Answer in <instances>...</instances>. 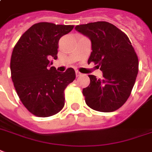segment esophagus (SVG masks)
Instances as JSON below:
<instances>
[{
	"label": "esophagus",
	"instance_id": "34e87169",
	"mask_svg": "<svg viewBox=\"0 0 152 152\" xmlns=\"http://www.w3.org/2000/svg\"><path fill=\"white\" fill-rule=\"evenodd\" d=\"M75 73H76V76H77V77H79V76H81V75H82V74H81L80 72L77 71V70H76V71H75Z\"/></svg>",
	"mask_w": 152,
	"mask_h": 152
}]
</instances>
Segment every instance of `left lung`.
<instances>
[{"label": "left lung", "instance_id": "1", "mask_svg": "<svg viewBox=\"0 0 152 152\" xmlns=\"http://www.w3.org/2000/svg\"><path fill=\"white\" fill-rule=\"evenodd\" d=\"M75 30L91 42L88 63L94 61L102 78L88 75L90 85L83 90L86 105L101 112L118 110L126 102L135 83L139 61L128 37L107 21L76 26Z\"/></svg>", "mask_w": 152, "mask_h": 152}]
</instances>
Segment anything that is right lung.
<instances>
[{
	"label": "right lung",
	"instance_id": "obj_1",
	"mask_svg": "<svg viewBox=\"0 0 152 152\" xmlns=\"http://www.w3.org/2000/svg\"><path fill=\"white\" fill-rule=\"evenodd\" d=\"M74 26L49 22L34 24L20 37L10 61L12 83L26 109L38 117L56 115L65 105L64 91L75 78L68 68L58 72L52 66L58 58V42Z\"/></svg>",
	"mask_w": 152,
	"mask_h": 152
}]
</instances>
